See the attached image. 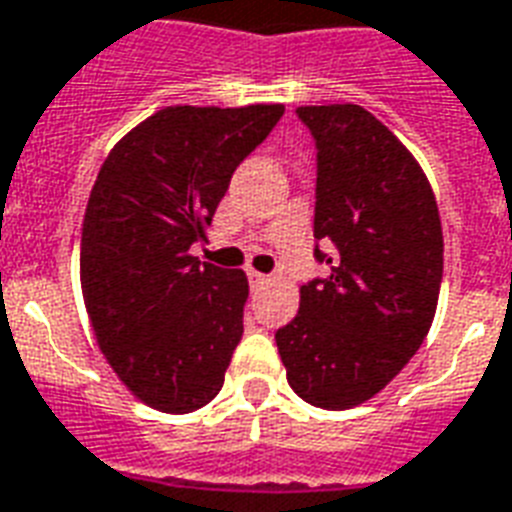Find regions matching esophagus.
<instances>
[{
	"label": "esophagus",
	"mask_w": 512,
	"mask_h": 512,
	"mask_svg": "<svg viewBox=\"0 0 512 512\" xmlns=\"http://www.w3.org/2000/svg\"><path fill=\"white\" fill-rule=\"evenodd\" d=\"M248 278H251L253 286H261V283H270V275H261L256 270H248Z\"/></svg>",
	"instance_id": "34e87169"
}]
</instances>
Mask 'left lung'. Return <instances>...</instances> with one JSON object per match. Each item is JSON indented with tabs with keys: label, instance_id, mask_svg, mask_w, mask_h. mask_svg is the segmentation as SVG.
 Segmentation results:
<instances>
[{
	"label": "left lung",
	"instance_id": "left-lung-1",
	"mask_svg": "<svg viewBox=\"0 0 512 512\" xmlns=\"http://www.w3.org/2000/svg\"><path fill=\"white\" fill-rule=\"evenodd\" d=\"M318 145L315 259L329 278L299 288L275 343L288 386L324 410H351L397 378L434 321L443 280L437 199L413 153L359 105L297 110Z\"/></svg>",
	"mask_w": 512,
	"mask_h": 512
}]
</instances>
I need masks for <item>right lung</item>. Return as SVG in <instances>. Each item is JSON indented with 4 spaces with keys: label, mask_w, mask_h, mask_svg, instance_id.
<instances>
[{
    "label": "right lung",
    "mask_w": 512,
    "mask_h": 512,
    "mask_svg": "<svg viewBox=\"0 0 512 512\" xmlns=\"http://www.w3.org/2000/svg\"><path fill=\"white\" fill-rule=\"evenodd\" d=\"M283 105L164 107L126 132L96 175L80 288L107 364L161 413L205 407L242 337L248 278L191 256L232 172Z\"/></svg>",
    "instance_id": "1"
}]
</instances>
